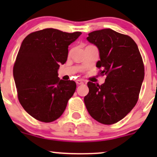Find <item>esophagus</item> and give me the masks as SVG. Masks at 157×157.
I'll return each mask as SVG.
<instances>
[{"mask_svg":"<svg viewBox=\"0 0 157 157\" xmlns=\"http://www.w3.org/2000/svg\"><path fill=\"white\" fill-rule=\"evenodd\" d=\"M76 83L77 85H81V84H83V81L82 80H76Z\"/></svg>","mask_w":157,"mask_h":157,"instance_id":"esophagus-1","label":"esophagus"}]
</instances>
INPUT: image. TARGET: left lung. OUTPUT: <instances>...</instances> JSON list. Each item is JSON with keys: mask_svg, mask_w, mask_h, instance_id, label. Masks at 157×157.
<instances>
[{"mask_svg": "<svg viewBox=\"0 0 157 157\" xmlns=\"http://www.w3.org/2000/svg\"><path fill=\"white\" fill-rule=\"evenodd\" d=\"M86 39L98 48L100 60L96 66L102 68L100 74L106 79L100 86L88 82L85 105L97 122L114 124L137 102L145 76L143 61L134 40L111 29L94 31Z\"/></svg>", "mask_w": 157, "mask_h": 157, "instance_id": "left-lung-1", "label": "left lung"}]
</instances>
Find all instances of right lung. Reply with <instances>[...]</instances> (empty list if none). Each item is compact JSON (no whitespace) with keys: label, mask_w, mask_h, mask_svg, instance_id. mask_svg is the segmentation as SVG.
Segmentation results:
<instances>
[{"label":"right lung","mask_w":157,"mask_h":157,"mask_svg":"<svg viewBox=\"0 0 157 157\" xmlns=\"http://www.w3.org/2000/svg\"><path fill=\"white\" fill-rule=\"evenodd\" d=\"M55 29L29 34L21 44L13 68L20 103L39 121L58 119L76 90V82L58 77L60 64L67 60L68 46L81 35Z\"/></svg>","instance_id":"1"}]
</instances>
